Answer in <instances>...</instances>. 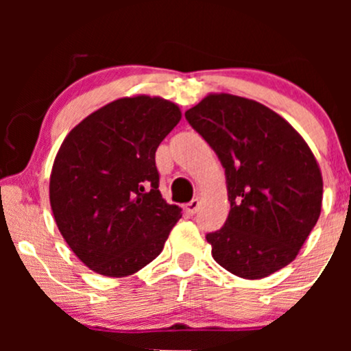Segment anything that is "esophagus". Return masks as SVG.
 <instances>
[{"instance_id":"34e87169","label":"esophagus","mask_w":351,"mask_h":351,"mask_svg":"<svg viewBox=\"0 0 351 351\" xmlns=\"http://www.w3.org/2000/svg\"><path fill=\"white\" fill-rule=\"evenodd\" d=\"M199 208V199H193L189 201L188 204H184V211L188 213V215H195L196 211H198Z\"/></svg>"}]
</instances>
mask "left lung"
<instances>
[{
	"instance_id": "8db88e82",
	"label": "left lung",
	"mask_w": 351,
	"mask_h": 351,
	"mask_svg": "<svg viewBox=\"0 0 351 351\" xmlns=\"http://www.w3.org/2000/svg\"><path fill=\"white\" fill-rule=\"evenodd\" d=\"M184 117L226 175L229 216L206 234L216 263L249 280L291 264L322 211L324 180L307 142L284 117L239 95L208 94Z\"/></svg>"
}]
</instances>
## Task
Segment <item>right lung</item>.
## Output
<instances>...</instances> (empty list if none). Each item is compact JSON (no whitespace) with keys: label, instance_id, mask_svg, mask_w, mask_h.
<instances>
[{"label":"right lung","instance_id":"right-lung-1","mask_svg":"<svg viewBox=\"0 0 351 351\" xmlns=\"http://www.w3.org/2000/svg\"><path fill=\"white\" fill-rule=\"evenodd\" d=\"M181 120L175 102L117 99L75 125L49 180L52 215L90 271L127 277L150 264L181 217L158 189L155 152Z\"/></svg>","mask_w":351,"mask_h":351}]
</instances>
